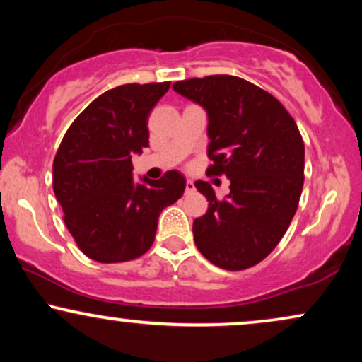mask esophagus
<instances>
[{
  "mask_svg": "<svg viewBox=\"0 0 362 362\" xmlns=\"http://www.w3.org/2000/svg\"><path fill=\"white\" fill-rule=\"evenodd\" d=\"M194 189H195L194 182H192V180H187V182H185V192H192Z\"/></svg>",
  "mask_w": 362,
  "mask_h": 362,
  "instance_id": "1",
  "label": "esophagus"
}]
</instances>
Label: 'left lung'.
<instances>
[{"label":"left lung","mask_w":362,"mask_h":362,"mask_svg":"<svg viewBox=\"0 0 362 362\" xmlns=\"http://www.w3.org/2000/svg\"><path fill=\"white\" fill-rule=\"evenodd\" d=\"M207 112L209 175L230 178L219 201L197 180L206 214L194 219V242L211 264L243 271L271 253L298 209L305 182V144L282 103L230 74L190 78L172 86Z\"/></svg>","instance_id":"obj_1"}]
</instances>
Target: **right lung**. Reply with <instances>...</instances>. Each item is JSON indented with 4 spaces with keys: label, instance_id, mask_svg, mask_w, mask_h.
Here are the masks:
<instances>
[{
    "label": "right lung",
    "instance_id": "right-lung-1",
    "mask_svg": "<svg viewBox=\"0 0 362 362\" xmlns=\"http://www.w3.org/2000/svg\"><path fill=\"white\" fill-rule=\"evenodd\" d=\"M170 81L107 90L74 119L52 165L64 223L80 250L102 264L134 260L155 242L158 218L185 190L170 170L160 180L132 178V155L149 146L148 117Z\"/></svg>",
    "mask_w": 362,
    "mask_h": 362
}]
</instances>
